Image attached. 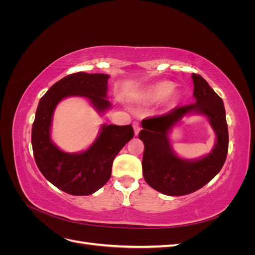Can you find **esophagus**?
Returning <instances> with one entry per match:
<instances>
[{
  "instance_id": "obj_1",
  "label": "esophagus",
  "mask_w": 255,
  "mask_h": 255,
  "mask_svg": "<svg viewBox=\"0 0 255 255\" xmlns=\"http://www.w3.org/2000/svg\"><path fill=\"white\" fill-rule=\"evenodd\" d=\"M133 128H134V133H135V135L137 136L138 135V133L140 132V125L138 122H134L133 123Z\"/></svg>"
}]
</instances>
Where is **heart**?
Instances as JSON below:
<instances>
[{"label": "heart", "instance_id": "b5f03b06", "mask_svg": "<svg viewBox=\"0 0 255 255\" xmlns=\"http://www.w3.org/2000/svg\"><path fill=\"white\" fill-rule=\"evenodd\" d=\"M173 89H174V84L172 82H169V81L158 82L146 89L140 97V100L143 103L160 102L170 96L172 94Z\"/></svg>", "mask_w": 255, "mask_h": 255}]
</instances>
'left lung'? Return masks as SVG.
Returning a JSON list of instances; mask_svg holds the SVG:
<instances>
[{
  "mask_svg": "<svg viewBox=\"0 0 255 255\" xmlns=\"http://www.w3.org/2000/svg\"><path fill=\"white\" fill-rule=\"evenodd\" d=\"M194 81L195 103L176 107L168 114L143 119L139 139L144 144L142 174L152 188L167 196L191 194L218 174L225 164L229 148V132L222 99L199 74ZM202 114L210 121L216 134L211 153L197 160H185L173 151L168 133L184 117Z\"/></svg>",
  "mask_w": 255,
  "mask_h": 255,
  "instance_id": "1",
  "label": "left lung"
}]
</instances>
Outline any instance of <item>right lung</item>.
Returning a JSON list of instances; mask_svg holds the SVG:
<instances>
[{
  "instance_id": "add662e5",
  "label": "right lung",
  "mask_w": 255,
  "mask_h": 255,
  "mask_svg": "<svg viewBox=\"0 0 255 255\" xmlns=\"http://www.w3.org/2000/svg\"><path fill=\"white\" fill-rule=\"evenodd\" d=\"M109 78L102 73L67 75L54 84L38 104L32 128L35 161L45 179L69 195L88 196L104 186L111 179L115 157L134 136L130 125H102L96 140L83 152H64L52 141L53 114L63 99L86 98L100 114L111 109L106 99Z\"/></svg>"
}]
</instances>
